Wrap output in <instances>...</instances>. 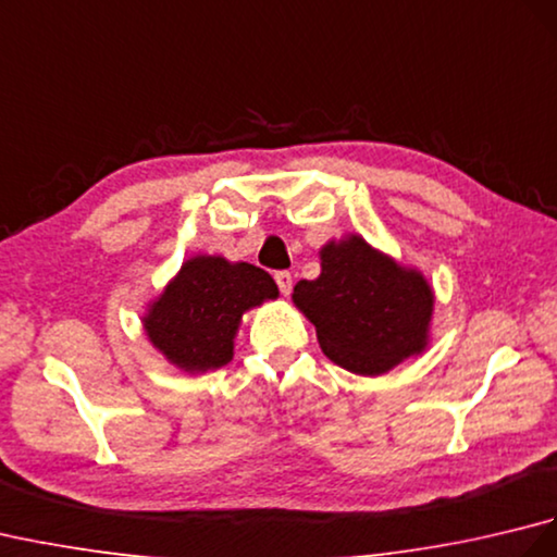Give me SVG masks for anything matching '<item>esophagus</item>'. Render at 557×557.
<instances>
[{
	"label": "esophagus",
	"mask_w": 557,
	"mask_h": 557,
	"mask_svg": "<svg viewBox=\"0 0 557 557\" xmlns=\"http://www.w3.org/2000/svg\"><path fill=\"white\" fill-rule=\"evenodd\" d=\"M275 282H277V287H280V292L282 294H289L292 292V272H287V270H280V272H275Z\"/></svg>",
	"instance_id": "esophagus-1"
}]
</instances>
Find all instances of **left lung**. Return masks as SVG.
Listing matches in <instances>:
<instances>
[{"mask_svg": "<svg viewBox=\"0 0 557 557\" xmlns=\"http://www.w3.org/2000/svg\"><path fill=\"white\" fill-rule=\"evenodd\" d=\"M323 272L299 280L294 304L315 325L325 357L359 375H381L425 345L433 294L359 236L327 244Z\"/></svg>", "mask_w": 557, "mask_h": 557, "instance_id": "1", "label": "left lung"}]
</instances>
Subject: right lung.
<instances>
[{"label":"right lung","instance_id":"1","mask_svg":"<svg viewBox=\"0 0 557 557\" xmlns=\"http://www.w3.org/2000/svg\"><path fill=\"white\" fill-rule=\"evenodd\" d=\"M277 285L251 263L198 256L182 265L146 315L152 345L184 371H208L232 359V339L242 313L275 299Z\"/></svg>","mask_w":557,"mask_h":557}]
</instances>
